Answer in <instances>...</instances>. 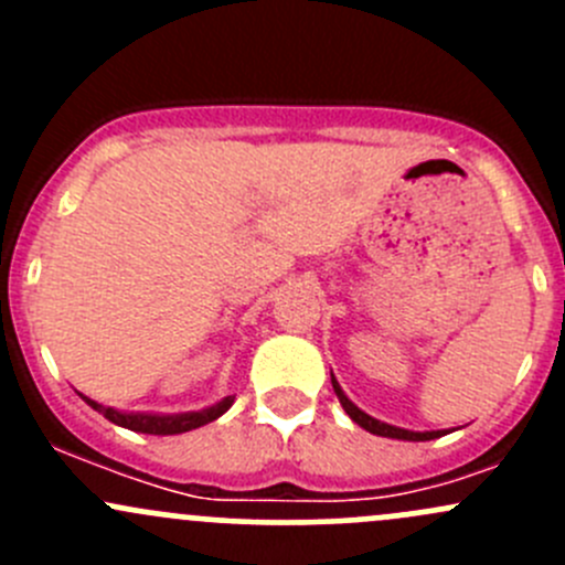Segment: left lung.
Returning <instances> with one entry per match:
<instances>
[{
    "mask_svg": "<svg viewBox=\"0 0 565 565\" xmlns=\"http://www.w3.org/2000/svg\"><path fill=\"white\" fill-rule=\"evenodd\" d=\"M330 383H333V391H335V396H339V402H341V407H344V413L350 415V418L355 420V424L361 426V429L372 431V435H377V437H393V440H409V443L435 440V437L446 435V429H443V431H409V429H402V426H391V424H385V420L372 418V415L363 413L361 407H355V404H352L350 398H347V393L341 391L339 383H335L333 372H330Z\"/></svg>",
    "mask_w": 565,
    "mask_h": 565,
    "instance_id": "obj_1",
    "label": "left lung"
}]
</instances>
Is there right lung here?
Returning <instances> with one entry per match:
<instances>
[{
    "mask_svg": "<svg viewBox=\"0 0 565 565\" xmlns=\"http://www.w3.org/2000/svg\"><path fill=\"white\" fill-rule=\"evenodd\" d=\"M82 398L89 404V407L98 409L104 418L111 420V424L122 426V429H130V431H141V435H182V431L199 429V426L221 418V415L232 407V402H235L232 396H226V398H221V402H215L213 407L193 409V413L169 415V413H122V409L104 407V404H98L95 398L84 396V393H82Z\"/></svg>",
    "mask_w": 565,
    "mask_h": 565,
    "instance_id": "add662e5",
    "label": "right lung"
}]
</instances>
